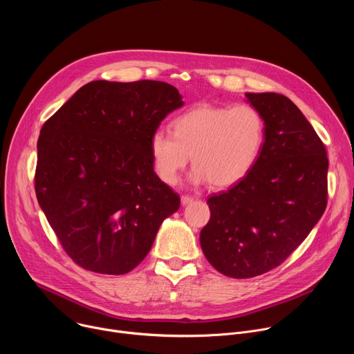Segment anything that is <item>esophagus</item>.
I'll list each match as a JSON object with an SVG mask.
<instances>
[{"label":"esophagus","mask_w":354,"mask_h":354,"mask_svg":"<svg viewBox=\"0 0 354 354\" xmlns=\"http://www.w3.org/2000/svg\"><path fill=\"white\" fill-rule=\"evenodd\" d=\"M180 201H182V205H183V206H186V205H190V203H192V201H193V197L183 194V196L180 197Z\"/></svg>","instance_id":"obj_1"}]
</instances>
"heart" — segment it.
Masks as SVG:
<instances>
[{
  "mask_svg": "<svg viewBox=\"0 0 354 354\" xmlns=\"http://www.w3.org/2000/svg\"><path fill=\"white\" fill-rule=\"evenodd\" d=\"M265 144V120L249 104L209 105L186 111L172 122V133L156 130L149 138L154 172L175 185L190 158L189 180L225 189L239 183L257 165Z\"/></svg>",
  "mask_w": 354,
  "mask_h": 354,
  "instance_id": "b5f03b06",
  "label": "heart"
}]
</instances>
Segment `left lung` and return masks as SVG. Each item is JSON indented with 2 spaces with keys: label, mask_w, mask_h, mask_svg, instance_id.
Returning <instances> with one entry per match:
<instances>
[{
  "label": "left lung",
  "mask_w": 354,
  "mask_h": 354,
  "mask_svg": "<svg viewBox=\"0 0 354 354\" xmlns=\"http://www.w3.org/2000/svg\"><path fill=\"white\" fill-rule=\"evenodd\" d=\"M245 96L265 120L262 153L239 183L207 200L212 217L200 232L206 259L234 279L284 262L328 203L326 149L311 123L284 95Z\"/></svg>",
  "instance_id": "1"
}]
</instances>
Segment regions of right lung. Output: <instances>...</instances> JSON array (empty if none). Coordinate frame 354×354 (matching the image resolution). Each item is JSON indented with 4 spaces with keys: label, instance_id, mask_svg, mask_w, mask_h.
<instances>
[{
    "label": "right lung",
    "instance_id": "obj_1",
    "mask_svg": "<svg viewBox=\"0 0 354 354\" xmlns=\"http://www.w3.org/2000/svg\"><path fill=\"white\" fill-rule=\"evenodd\" d=\"M182 106L167 82L92 81L43 124L36 197L78 266L129 273L179 209V196L154 172L149 138Z\"/></svg>",
    "mask_w": 354,
    "mask_h": 354
}]
</instances>
